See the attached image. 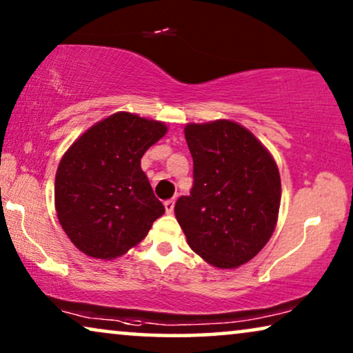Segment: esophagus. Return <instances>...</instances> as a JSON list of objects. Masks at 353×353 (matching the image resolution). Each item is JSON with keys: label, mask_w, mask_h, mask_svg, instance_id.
Segmentation results:
<instances>
[{"label": "esophagus", "mask_w": 353, "mask_h": 353, "mask_svg": "<svg viewBox=\"0 0 353 353\" xmlns=\"http://www.w3.org/2000/svg\"><path fill=\"white\" fill-rule=\"evenodd\" d=\"M163 207H165L167 214H172L173 207H175V199H168V201H165V202H163Z\"/></svg>", "instance_id": "34e87169"}]
</instances>
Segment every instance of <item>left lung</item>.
I'll list each match as a JSON object with an SVG mask.
<instances>
[{"label":"left lung","instance_id":"left-lung-1","mask_svg":"<svg viewBox=\"0 0 353 353\" xmlns=\"http://www.w3.org/2000/svg\"><path fill=\"white\" fill-rule=\"evenodd\" d=\"M194 162L190 196L175 204L188 244L207 263L238 268L265 248L276 228L281 178L267 148L228 119L188 123Z\"/></svg>","mask_w":353,"mask_h":353}]
</instances>
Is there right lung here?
I'll return each instance as SVG.
<instances>
[{
    "label": "right lung",
    "instance_id": "1",
    "mask_svg": "<svg viewBox=\"0 0 353 353\" xmlns=\"http://www.w3.org/2000/svg\"><path fill=\"white\" fill-rule=\"evenodd\" d=\"M161 120L115 112L72 143L56 172L57 220L80 252L112 260L146 238L165 214L141 157L167 133Z\"/></svg>",
    "mask_w": 353,
    "mask_h": 353
}]
</instances>
